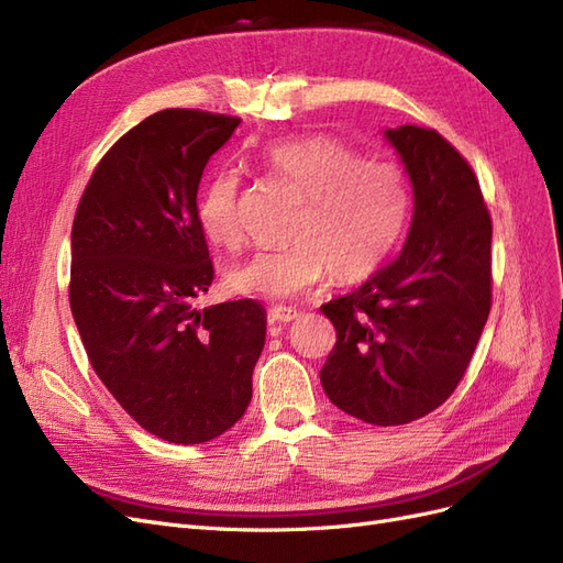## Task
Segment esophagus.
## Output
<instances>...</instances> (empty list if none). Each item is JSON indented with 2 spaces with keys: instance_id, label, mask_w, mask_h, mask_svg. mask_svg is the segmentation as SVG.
I'll use <instances>...</instances> for the list:
<instances>
[{
  "instance_id": "1",
  "label": "esophagus",
  "mask_w": 563,
  "mask_h": 563,
  "mask_svg": "<svg viewBox=\"0 0 563 563\" xmlns=\"http://www.w3.org/2000/svg\"><path fill=\"white\" fill-rule=\"evenodd\" d=\"M298 310L296 308H286V305H275V308L269 310V321H284V323H288V321H294V319H298Z\"/></svg>"
}]
</instances>
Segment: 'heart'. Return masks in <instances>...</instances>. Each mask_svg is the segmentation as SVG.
Masks as SVG:
<instances>
[{"instance_id":"heart-1","label":"heart","mask_w":563,"mask_h":563,"mask_svg":"<svg viewBox=\"0 0 563 563\" xmlns=\"http://www.w3.org/2000/svg\"><path fill=\"white\" fill-rule=\"evenodd\" d=\"M272 174L305 197L288 232L294 244L265 249L225 267L223 284L234 296L284 300L308 291L323 275L362 282L378 272L404 240L411 220V187L404 168L385 159H362L331 135H302L265 147ZM242 176L234 168L213 174L197 199V223L220 249L242 244Z\"/></svg>"}]
</instances>
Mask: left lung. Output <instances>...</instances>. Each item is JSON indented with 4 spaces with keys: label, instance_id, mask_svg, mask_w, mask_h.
<instances>
[{
    "label": "left lung",
    "instance_id": "left-lung-1",
    "mask_svg": "<svg viewBox=\"0 0 563 563\" xmlns=\"http://www.w3.org/2000/svg\"><path fill=\"white\" fill-rule=\"evenodd\" d=\"M413 185V220L395 263L321 312L335 345L319 371L329 399L368 424H406L444 404L490 312V216L479 180L437 133L387 129Z\"/></svg>",
    "mask_w": 563,
    "mask_h": 563
}]
</instances>
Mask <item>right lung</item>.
Returning <instances> with one entry per match:
<instances>
[{
    "label": "right lung",
    "mask_w": 563,
    "mask_h": 563,
    "mask_svg": "<svg viewBox=\"0 0 563 563\" xmlns=\"http://www.w3.org/2000/svg\"><path fill=\"white\" fill-rule=\"evenodd\" d=\"M240 117L172 108L98 162L73 223L70 308L96 376L143 430L172 444L228 432L251 401L265 310H197L213 263L197 190Z\"/></svg>",
    "instance_id": "obj_1"
}]
</instances>
